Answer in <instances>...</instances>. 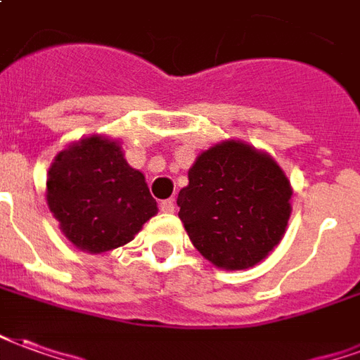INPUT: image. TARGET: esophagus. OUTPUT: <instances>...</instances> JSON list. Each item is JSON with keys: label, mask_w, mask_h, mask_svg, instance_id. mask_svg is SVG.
I'll use <instances>...</instances> for the list:
<instances>
[{"label": "esophagus", "mask_w": 360, "mask_h": 360, "mask_svg": "<svg viewBox=\"0 0 360 360\" xmlns=\"http://www.w3.org/2000/svg\"><path fill=\"white\" fill-rule=\"evenodd\" d=\"M160 210L166 212V214H173V212H175V200H173V198L162 200L160 202Z\"/></svg>", "instance_id": "1"}]
</instances>
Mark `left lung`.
Segmentation results:
<instances>
[{"label": "left lung", "instance_id": "1", "mask_svg": "<svg viewBox=\"0 0 360 360\" xmlns=\"http://www.w3.org/2000/svg\"><path fill=\"white\" fill-rule=\"evenodd\" d=\"M290 198L288 177L267 153L223 141L196 158L177 206L188 238L207 262L240 271L263 262L282 240Z\"/></svg>", "mask_w": 360, "mask_h": 360}]
</instances>
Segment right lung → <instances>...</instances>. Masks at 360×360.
<instances>
[{"instance_id": "1", "label": "right lung", "mask_w": 360, "mask_h": 360, "mask_svg": "<svg viewBox=\"0 0 360 360\" xmlns=\"http://www.w3.org/2000/svg\"><path fill=\"white\" fill-rule=\"evenodd\" d=\"M47 206L79 250L101 254L131 242L158 214L145 175L124 158L118 141L91 135L53 160Z\"/></svg>"}]
</instances>
